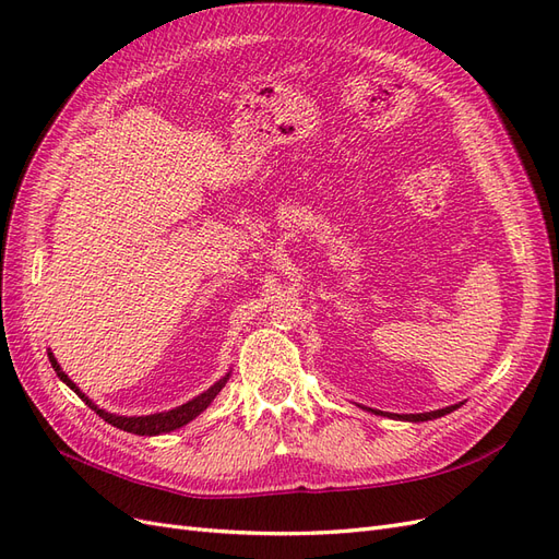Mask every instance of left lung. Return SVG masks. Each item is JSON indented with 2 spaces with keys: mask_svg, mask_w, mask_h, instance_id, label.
<instances>
[{
  "mask_svg": "<svg viewBox=\"0 0 559 559\" xmlns=\"http://www.w3.org/2000/svg\"><path fill=\"white\" fill-rule=\"evenodd\" d=\"M460 408V405H450V408H443V411H431V413H417V415H389V417H396V419H408V421H427V419H436V417H443L452 411ZM378 413V411H373Z\"/></svg>",
  "mask_w": 559,
  "mask_h": 559,
  "instance_id": "obj_1",
  "label": "left lung"
}]
</instances>
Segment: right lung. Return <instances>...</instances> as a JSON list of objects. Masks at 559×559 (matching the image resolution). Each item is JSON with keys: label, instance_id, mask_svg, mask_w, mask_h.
<instances>
[{"label": "right lung", "instance_id": "obj_1", "mask_svg": "<svg viewBox=\"0 0 559 559\" xmlns=\"http://www.w3.org/2000/svg\"><path fill=\"white\" fill-rule=\"evenodd\" d=\"M48 361H50V366H53L58 378H60L67 386L74 389V392L81 396V401H86V405H88L91 411H95L105 421H109L111 427L123 429V431H128V433H138V436H158V433H167V431H175V429H179V427H183V425H189V421H191L193 417H198L202 411L207 408V405L214 401V396H216L218 392H222L226 380H228V376H226L224 380H218L216 384H212V386L207 389V392H202L200 396H195V399L189 401V403L179 405V408H175V411L146 415V417H118V415L105 413L103 408H97V405H95L86 394H81V389H79L70 378L64 376V370H62L60 364L56 361L53 352H48Z\"/></svg>", "mask_w": 559, "mask_h": 559}]
</instances>
